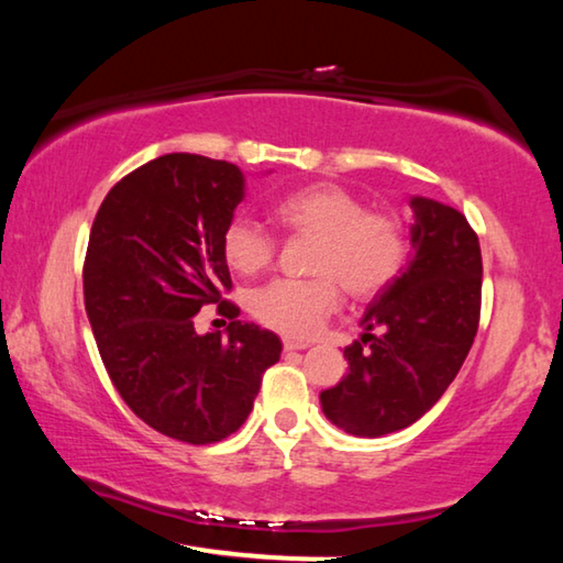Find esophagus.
Masks as SVG:
<instances>
[{
    "mask_svg": "<svg viewBox=\"0 0 563 563\" xmlns=\"http://www.w3.org/2000/svg\"><path fill=\"white\" fill-rule=\"evenodd\" d=\"M283 347H285V350H308L310 345H308V342H300V340H290V338H285V340H283Z\"/></svg>",
    "mask_w": 563,
    "mask_h": 563,
    "instance_id": "obj_1",
    "label": "esophagus"
}]
</instances>
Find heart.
I'll list each match as a JSON object with an SVG mask.
<instances>
[{
  "instance_id": "heart-1",
  "label": "heart",
  "mask_w": 563,
  "mask_h": 563,
  "mask_svg": "<svg viewBox=\"0 0 563 563\" xmlns=\"http://www.w3.org/2000/svg\"><path fill=\"white\" fill-rule=\"evenodd\" d=\"M285 231L316 238L308 280H273L251 292V312L290 338H310L350 298L367 300L393 283L407 261V228L393 211L365 208L362 198L330 180L295 188L273 203ZM221 253L238 275H258L275 258V241L243 216L225 223Z\"/></svg>"
}]
</instances>
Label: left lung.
I'll use <instances>...</instances> for the list:
<instances>
[{"label": "left lung", "instance_id": "obj_1", "mask_svg": "<svg viewBox=\"0 0 563 563\" xmlns=\"http://www.w3.org/2000/svg\"><path fill=\"white\" fill-rule=\"evenodd\" d=\"M412 255L367 305L347 375L320 393L322 412L355 437L405 430L430 412L460 373L479 328L482 251L466 218L432 198H409Z\"/></svg>", "mask_w": 563, "mask_h": 563}]
</instances>
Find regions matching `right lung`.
<instances>
[{"instance_id":"right-lung-1","label":"right lung","mask_w":563,"mask_h":563,"mask_svg":"<svg viewBox=\"0 0 563 563\" xmlns=\"http://www.w3.org/2000/svg\"><path fill=\"white\" fill-rule=\"evenodd\" d=\"M243 196L245 174L228 161L166 154L121 178L91 225L84 305L103 367L131 412L178 442L233 434L283 352L221 300L233 288L221 235ZM211 301L232 318L228 339L192 328Z\"/></svg>"}]
</instances>
